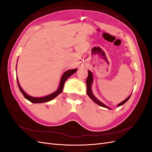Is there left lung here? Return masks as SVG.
Wrapping results in <instances>:
<instances>
[{"instance_id":"left-lung-1","label":"left lung","mask_w":152,"mask_h":152,"mask_svg":"<svg viewBox=\"0 0 152 152\" xmlns=\"http://www.w3.org/2000/svg\"><path fill=\"white\" fill-rule=\"evenodd\" d=\"M93 73H92V72L89 70H88V76H87V80H86V85H87V95L89 96V97L94 102H95L96 104H98V105L101 106V107H104V108H107L108 109H110L109 107H108L107 106H106L104 104H103V103H102L100 102V101H99L97 98H96L95 96H94V94H93V92H92V89H91V86H92V83H93ZM131 95L129 96V97L127 98H126L125 100L123 101L122 102H121V103L118 104V107H120V106L124 104L125 103H126L127 101L129 100V99L131 97Z\"/></svg>"}]
</instances>
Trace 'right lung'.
Returning <instances> with one entry per match:
<instances>
[{"label": "right lung", "instance_id": "add662e5", "mask_svg": "<svg viewBox=\"0 0 152 152\" xmlns=\"http://www.w3.org/2000/svg\"><path fill=\"white\" fill-rule=\"evenodd\" d=\"M77 71V69H72V70H68L66 71L65 73H63V75L61 77V79L60 80V84H59L58 89L56 91L54 92L53 93L49 94L46 96H44V97H41V98L32 97V96H30L27 94L21 87V86L19 84V82H18L17 76H16V79H17L18 87H19V89H20V91L21 92L23 95L24 96V97L26 99H28V101H30V102L33 103H45V102H49V101L53 99L54 98H56L57 96H58L59 94L61 93L65 81L67 80V79L69 77H70L72 75H73V73H75Z\"/></svg>", "mask_w": 152, "mask_h": 152}]
</instances>
